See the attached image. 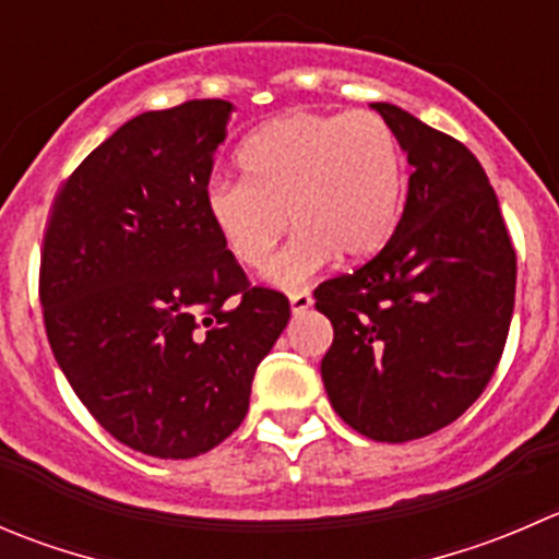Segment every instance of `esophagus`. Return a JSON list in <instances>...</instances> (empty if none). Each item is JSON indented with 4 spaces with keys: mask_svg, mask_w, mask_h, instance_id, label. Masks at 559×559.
Masks as SVG:
<instances>
[{
    "mask_svg": "<svg viewBox=\"0 0 559 559\" xmlns=\"http://www.w3.org/2000/svg\"><path fill=\"white\" fill-rule=\"evenodd\" d=\"M289 306H292V313H306L308 308L313 306V297L308 289H300V292H292L289 295Z\"/></svg>",
    "mask_w": 559,
    "mask_h": 559,
    "instance_id": "1",
    "label": "esophagus"
}]
</instances>
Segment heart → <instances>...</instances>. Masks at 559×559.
<instances>
[{
    "label": "heart",
    "instance_id": "obj_1",
    "mask_svg": "<svg viewBox=\"0 0 559 559\" xmlns=\"http://www.w3.org/2000/svg\"><path fill=\"white\" fill-rule=\"evenodd\" d=\"M240 180H215L204 213L229 257L264 270L297 229L270 278L297 286L341 259H368L390 240L406 193L401 144L382 117L292 111L237 150Z\"/></svg>",
    "mask_w": 559,
    "mask_h": 559
}]
</instances>
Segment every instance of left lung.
Instances as JSON below:
<instances>
[{
    "instance_id": "obj_1",
    "label": "left lung",
    "mask_w": 559,
    "mask_h": 559,
    "mask_svg": "<svg viewBox=\"0 0 559 559\" xmlns=\"http://www.w3.org/2000/svg\"><path fill=\"white\" fill-rule=\"evenodd\" d=\"M412 166L388 246L313 292L333 324L322 382L341 420L377 442L453 424L506 349L516 251L484 166L453 135L371 103Z\"/></svg>"
}]
</instances>
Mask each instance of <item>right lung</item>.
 Listing matches in <instances>:
<instances>
[{"label":"right lung","mask_w":559,"mask_h":559,"mask_svg":"<svg viewBox=\"0 0 559 559\" xmlns=\"http://www.w3.org/2000/svg\"><path fill=\"white\" fill-rule=\"evenodd\" d=\"M231 108L188 100L124 122L59 188L43 237L53 357L97 424L147 456L221 445L289 322V300L248 284L204 213Z\"/></svg>","instance_id":"add662e5"}]
</instances>
